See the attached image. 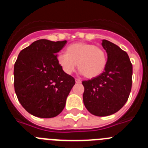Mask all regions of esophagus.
Masks as SVG:
<instances>
[{
    "mask_svg": "<svg viewBox=\"0 0 148 148\" xmlns=\"http://www.w3.org/2000/svg\"><path fill=\"white\" fill-rule=\"evenodd\" d=\"M75 82H76V83H81L82 81H81V79H79V78H75Z\"/></svg>",
    "mask_w": 148,
    "mask_h": 148,
    "instance_id": "obj_1",
    "label": "esophagus"
}]
</instances>
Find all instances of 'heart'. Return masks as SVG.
Returning <instances> with one entry per match:
<instances>
[{
  "label": "heart",
  "mask_w": 148,
  "mask_h": 148,
  "mask_svg": "<svg viewBox=\"0 0 148 148\" xmlns=\"http://www.w3.org/2000/svg\"><path fill=\"white\" fill-rule=\"evenodd\" d=\"M58 63L63 71L71 74L75 67L87 78L103 73L108 64V56L102 47L84 42L74 43L66 47V53L58 56Z\"/></svg>",
  "instance_id": "b5f03b06"
}]
</instances>
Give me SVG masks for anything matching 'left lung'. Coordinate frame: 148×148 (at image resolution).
<instances>
[{
	"label": "left lung",
	"mask_w": 148,
	"mask_h": 148,
	"mask_svg": "<svg viewBox=\"0 0 148 148\" xmlns=\"http://www.w3.org/2000/svg\"><path fill=\"white\" fill-rule=\"evenodd\" d=\"M108 64L99 76L83 81V101L87 110L97 116L118 112L127 101L132 87L133 66L127 53L109 40H102Z\"/></svg>",
	"instance_id": "8db88e82"
}]
</instances>
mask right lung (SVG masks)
Returning <instances> with one entry per match:
<instances>
[{"mask_svg": "<svg viewBox=\"0 0 148 148\" xmlns=\"http://www.w3.org/2000/svg\"><path fill=\"white\" fill-rule=\"evenodd\" d=\"M66 40L40 39L22 49L14 66V87L19 102L30 114L53 118L64 110L75 78L63 71L56 53Z\"/></svg>", "mask_w": 148, "mask_h": 148, "instance_id": "1", "label": "right lung"}]
</instances>
